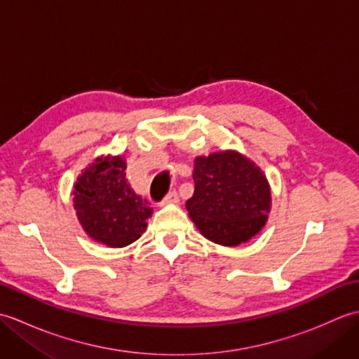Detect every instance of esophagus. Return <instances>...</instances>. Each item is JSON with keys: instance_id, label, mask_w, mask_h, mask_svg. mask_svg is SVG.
Masks as SVG:
<instances>
[{"instance_id": "obj_1", "label": "esophagus", "mask_w": 359, "mask_h": 359, "mask_svg": "<svg viewBox=\"0 0 359 359\" xmlns=\"http://www.w3.org/2000/svg\"><path fill=\"white\" fill-rule=\"evenodd\" d=\"M162 203H179V194L175 193V191H171V193H168L166 194V197L163 199V202Z\"/></svg>"}]
</instances>
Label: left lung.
<instances>
[{
    "instance_id": "obj_1",
    "label": "left lung",
    "mask_w": 359,
    "mask_h": 359,
    "mask_svg": "<svg viewBox=\"0 0 359 359\" xmlns=\"http://www.w3.org/2000/svg\"><path fill=\"white\" fill-rule=\"evenodd\" d=\"M194 194L187 210L205 238L238 247L262 230L271 193L264 172L236 151L212 152L194 162Z\"/></svg>"
}]
</instances>
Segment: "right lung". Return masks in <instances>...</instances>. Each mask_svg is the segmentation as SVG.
<instances>
[{"mask_svg":"<svg viewBox=\"0 0 359 359\" xmlns=\"http://www.w3.org/2000/svg\"><path fill=\"white\" fill-rule=\"evenodd\" d=\"M121 156L98 157L74 185V208L89 238L117 248L142 236L152 208L134 193Z\"/></svg>","mask_w":359,"mask_h":359,"instance_id":"right-lung-1","label":"right lung"}]
</instances>
